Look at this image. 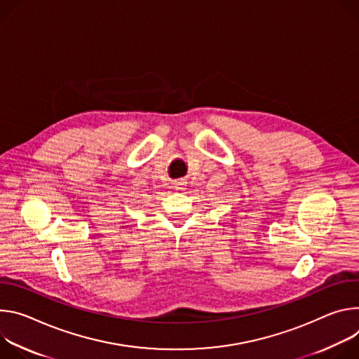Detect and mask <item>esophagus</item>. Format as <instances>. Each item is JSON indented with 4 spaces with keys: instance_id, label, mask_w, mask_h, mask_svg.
<instances>
[{
    "instance_id": "34e87169",
    "label": "esophagus",
    "mask_w": 359,
    "mask_h": 359,
    "mask_svg": "<svg viewBox=\"0 0 359 359\" xmlns=\"http://www.w3.org/2000/svg\"><path fill=\"white\" fill-rule=\"evenodd\" d=\"M187 185H188V181L185 178H178V180H174L172 182V188L175 191H184L187 189Z\"/></svg>"
}]
</instances>
